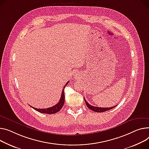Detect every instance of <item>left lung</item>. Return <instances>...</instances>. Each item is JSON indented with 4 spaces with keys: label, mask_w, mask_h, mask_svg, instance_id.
I'll list each match as a JSON object with an SVG mask.
<instances>
[{
    "label": "left lung",
    "mask_w": 149,
    "mask_h": 149,
    "mask_svg": "<svg viewBox=\"0 0 149 149\" xmlns=\"http://www.w3.org/2000/svg\"><path fill=\"white\" fill-rule=\"evenodd\" d=\"M84 101H85V102H86V104L87 107L89 109H91V110L94 111L95 112H97V113H101V112H104V111H108V110H111V109L114 108L116 106H116H114V107H108V108L97 107H94V106H92V105L89 104L86 101V100H85V98H84Z\"/></svg>",
    "instance_id": "left-lung-1"
}]
</instances>
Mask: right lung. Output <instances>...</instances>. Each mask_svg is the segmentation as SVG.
Returning a JSON list of instances; mask_svg holds the SVG:
<instances>
[{
	"mask_svg": "<svg viewBox=\"0 0 149 149\" xmlns=\"http://www.w3.org/2000/svg\"><path fill=\"white\" fill-rule=\"evenodd\" d=\"M69 81H68L66 83V84H65V86H64L62 92V95H61V97L60 100H59V102L55 105L52 107H49L48 108H44V109H39V108H34L32 106H31V107H32L34 110H35L36 111L39 112V113H45V114H55L56 113H57L58 111H60L62 108L63 107L64 103H65V93H64V89L65 87H66V86L68 84Z\"/></svg>",
	"mask_w": 149,
	"mask_h": 149,
	"instance_id": "right-lung-1",
	"label": "right lung"
}]
</instances>
